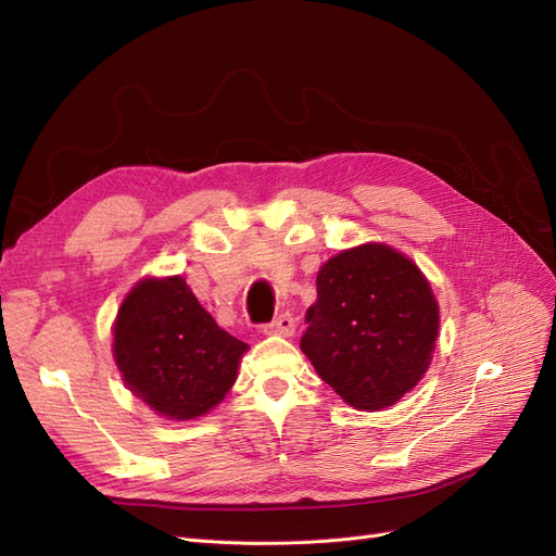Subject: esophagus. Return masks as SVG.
Segmentation results:
<instances>
[{
	"label": "esophagus",
	"instance_id": "esophagus-1",
	"mask_svg": "<svg viewBox=\"0 0 556 556\" xmlns=\"http://www.w3.org/2000/svg\"><path fill=\"white\" fill-rule=\"evenodd\" d=\"M294 329H296V324H294V317L290 313H282L274 321L264 324V327H262V331L266 336H292Z\"/></svg>",
	"mask_w": 556,
	"mask_h": 556
}]
</instances>
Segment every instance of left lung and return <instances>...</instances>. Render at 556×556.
I'll use <instances>...</instances> for the list:
<instances>
[{"label":"left lung","mask_w":556,"mask_h":556,"mask_svg":"<svg viewBox=\"0 0 556 556\" xmlns=\"http://www.w3.org/2000/svg\"><path fill=\"white\" fill-rule=\"evenodd\" d=\"M301 352L348 405H395L428 370L439 305L418 266L384 243L342 251L317 274Z\"/></svg>","instance_id":"1"}]
</instances>
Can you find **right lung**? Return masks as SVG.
<instances>
[{
  "mask_svg": "<svg viewBox=\"0 0 556 556\" xmlns=\"http://www.w3.org/2000/svg\"><path fill=\"white\" fill-rule=\"evenodd\" d=\"M112 333L124 384L172 420L214 409L232 389L248 350L218 327L181 276L140 280L124 299Z\"/></svg>",
  "mask_w": 556,
  "mask_h": 556,
  "instance_id": "right-lung-1",
  "label": "right lung"
}]
</instances>
